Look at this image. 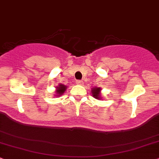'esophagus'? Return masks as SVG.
Segmentation results:
<instances>
[{"label":"esophagus","instance_id":"1","mask_svg":"<svg viewBox=\"0 0 159 159\" xmlns=\"http://www.w3.org/2000/svg\"><path fill=\"white\" fill-rule=\"evenodd\" d=\"M76 84H77V85H83V82L81 81V80H77V81H76Z\"/></svg>","mask_w":159,"mask_h":159}]
</instances>
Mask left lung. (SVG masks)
Masks as SVG:
<instances>
[{
    "mask_svg": "<svg viewBox=\"0 0 159 159\" xmlns=\"http://www.w3.org/2000/svg\"><path fill=\"white\" fill-rule=\"evenodd\" d=\"M101 91L102 89L100 87H94L91 89V93L92 96L93 97L96 98L97 99H102V97L101 95Z\"/></svg>",
    "mask_w": 159,
    "mask_h": 159,
    "instance_id": "1",
    "label": "left lung"
}]
</instances>
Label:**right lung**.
Returning <instances> with one entry per match:
<instances>
[{"mask_svg": "<svg viewBox=\"0 0 159 159\" xmlns=\"http://www.w3.org/2000/svg\"><path fill=\"white\" fill-rule=\"evenodd\" d=\"M67 89V86L62 85V84H59L58 86L56 87L55 93H54V97H60V96L63 94Z\"/></svg>", "mask_w": 159, "mask_h": 159, "instance_id": "obj_1", "label": "right lung"}]
</instances>
